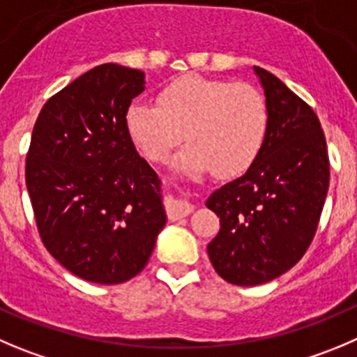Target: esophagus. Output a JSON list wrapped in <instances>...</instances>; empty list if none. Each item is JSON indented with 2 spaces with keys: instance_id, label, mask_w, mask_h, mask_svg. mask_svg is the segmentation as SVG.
Returning <instances> with one entry per match:
<instances>
[{
  "instance_id": "1",
  "label": "esophagus",
  "mask_w": 357,
  "mask_h": 357,
  "mask_svg": "<svg viewBox=\"0 0 357 357\" xmlns=\"http://www.w3.org/2000/svg\"><path fill=\"white\" fill-rule=\"evenodd\" d=\"M192 210H195V206L191 203L182 202V199H173L168 205V217L169 220L182 219V217H188Z\"/></svg>"
}]
</instances>
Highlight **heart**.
Masks as SVG:
<instances>
[{
	"label": "heart",
	"mask_w": 357,
	"mask_h": 357,
	"mask_svg": "<svg viewBox=\"0 0 357 357\" xmlns=\"http://www.w3.org/2000/svg\"><path fill=\"white\" fill-rule=\"evenodd\" d=\"M131 140L151 161H165L189 140L176 159L185 173L213 169L219 176L245 172L263 147L266 101L256 87L185 75L158 96V105L135 101L126 114Z\"/></svg>",
	"instance_id": "1"
}]
</instances>
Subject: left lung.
Returning <instances> with one entry per match:
<instances>
[{
	"label": "left lung",
	"instance_id": "obj_1",
	"mask_svg": "<svg viewBox=\"0 0 357 357\" xmlns=\"http://www.w3.org/2000/svg\"><path fill=\"white\" fill-rule=\"evenodd\" d=\"M266 96L263 147L245 173L213 191L220 219L208 243L217 273L259 286L294 266L314 240L329 185L326 138L315 112L273 73L254 66Z\"/></svg>",
	"mask_w": 357,
	"mask_h": 357
}]
</instances>
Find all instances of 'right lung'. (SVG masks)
I'll return each instance as SVG.
<instances>
[{"instance_id": "right-lung-1", "label": "right lung", "mask_w": 357, "mask_h": 357, "mask_svg": "<svg viewBox=\"0 0 357 357\" xmlns=\"http://www.w3.org/2000/svg\"><path fill=\"white\" fill-rule=\"evenodd\" d=\"M144 89V71L100 64L54 94L33 128L26 185L40 238L87 282L140 273L166 224L161 181L126 126Z\"/></svg>"}]
</instances>
